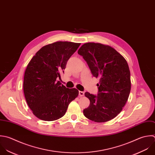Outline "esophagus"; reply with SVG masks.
Instances as JSON below:
<instances>
[{"instance_id": "obj_1", "label": "esophagus", "mask_w": 155, "mask_h": 155, "mask_svg": "<svg viewBox=\"0 0 155 155\" xmlns=\"http://www.w3.org/2000/svg\"><path fill=\"white\" fill-rule=\"evenodd\" d=\"M79 95L80 97H83L84 95V93L83 91H79Z\"/></svg>"}]
</instances>
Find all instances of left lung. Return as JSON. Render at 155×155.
<instances>
[{"label":"left lung","mask_w":155,"mask_h":155,"mask_svg":"<svg viewBox=\"0 0 155 155\" xmlns=\"http://www.w3.org/2000/svg\"><path fill=\"white\" fill-rule=\"evenodd\" d=\"M78 54L86 61L93 76L100 78L97 95L84 94L90 105L83 110L84 115L97 123L110 121L121 112L130 92L127 62L115 49L101 43H85Z\"/></svg>","instance_id":"left-lung-1"}]
</instances>
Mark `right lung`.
Here are the masks:
<instances>
[{
    "label": "right lung",
    "instance_id": "1",
    "mask_svg": "<svg viewBox=\"0 0 155 155\" xmlns=\"http://www.w3.org/2000/svg\"><path fill=\"white\" fill-rule=\"evenodd\" d=\"M80 43L57 41L42 47L28 63L24 75L23 92L26 103L38 118L47 121L65 114L69 103L78 95L57 80L67 62Z\"/></svg>",
    "mask_w": 155,
    "mask_h": 155
}]
</instances>
